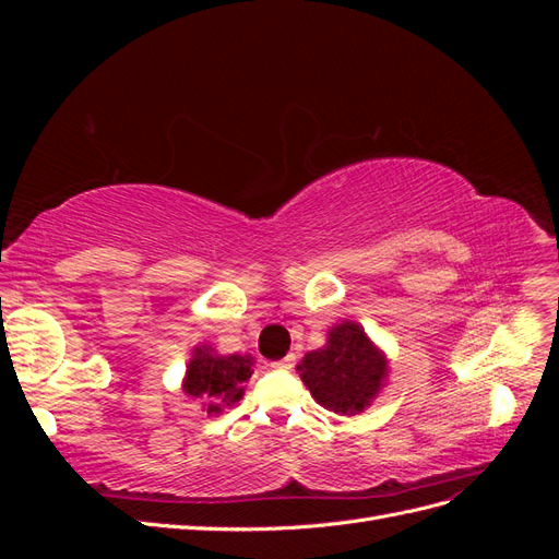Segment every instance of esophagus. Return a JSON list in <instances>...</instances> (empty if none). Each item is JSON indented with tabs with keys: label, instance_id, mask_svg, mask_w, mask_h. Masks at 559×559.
<instances>
[{
	"label": "esophagus",
	"instance_id": "1",
	"mask_svg": "<svg viewBox=\"0 0 559 559\" xmlns=\"http://www.w3.org/2000/svg\"><path fill=\"white\" fill-rule=\"evenodd\" d=\"M294 359H296L294 354H289V357H284L282 361H275V364H273V368H280V370H292V368H294Z\"/></svg>",
	"mask_w": 559,
	"mask_h": 559
}]
</instances>
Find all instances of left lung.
Listing matches in <instances>:
<instances>
[{"mask_svg": "<svg viewBox=\"0 0 559 559\" xmlns=\"http://www.w3.org/2000/svg\"><path fill=\"white\" fill-rule=\"evenodd\" d=\"M298 373L319 405L337 415H357L378 396L389 368L357 321H343L329 331L324 347L302 357Z\"/></svg>", "mask_w": 559, "mask_h": 559, "instance_id": "obj_1", "label": "left lung"}]
</instances>
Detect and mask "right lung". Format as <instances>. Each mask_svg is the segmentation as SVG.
<instances>
[{
    "instance_id": "right-lung-1",
    "label": "right lung",
    "mask_w": 559,
    "mask_h": 559,
    "mask_svg": "<svg viewBox=\"0 0 559 559\" xmlns=\"http://www.w3.org/2000/svg\"><path fill=\"white\" fill-rule=\"evenodd\" d=\"M251 366V357H242V354L222 357L212 347L200 345L193 349V359L186 366L183 392L205 401L207 415H216L245 396V382L253 373Z\"/></svg>"
}]
</instances>
